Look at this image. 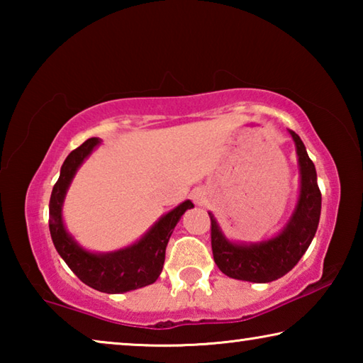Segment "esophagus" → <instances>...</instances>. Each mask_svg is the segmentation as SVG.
Masks as SVG:
<instances>
[{
  "label": "esophagus",
  "mask_w": 363,
  "mask_h": 363,
  "mask_svg": "<svg viewBox=\"0 0 363 363\" xmlns=\"http://www.w3.org/2000/svg\"><path fill=\"white\" fill-rule=\"evenodd\" d=\"M192 199H194V201H195L196 205H203L205 201H206L205 192H203V190H200V189L194 190V192H192Z\"/></svg>",
  "instance_id": "34e87169"
}]
</instances>
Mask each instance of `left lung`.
Masks as SVG:
<instances>
[{
  "mask_svg": "<svg viewBox=\"0 0 363 363\" xmlns=\"http://www.w3.org/2000/svg\"><path fill=\"white\" fill-rule=\"evenodd\" d=\"M290 134L296 145L301 187L291 218L279 235L257 243H233L227 240L213 213H208L214 262L227 277L253 284H269L284 277L296 266L315 235L322 210L315 167L301 138L294 131Z\"/></svg>",
  "mask_w": 363,
  "mask_h": 363,
  "instance_id": "obj_1",
  "label": "left lung"
}]
</instances>
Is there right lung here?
<instances>
[{
  "mask_svg": "<svg viewBox=\"0 0 363 363\" xmlns=\"http://www.w3.org/2000/svg\"><path fill=\"white\" fill-rule=\"evenodd\" d=\"M99 144V139L91 138L65 158L49 200V232L57 253L83 284L102 293H126L150 285L160 277L171 233L182 214L194 208V203L190 200L182 201L160 218L140 240L126 248L110 253H91L79 247L65 229L62 205L77 169Z\"/></svg>",
  "mask_w": 363,
  "mask_h": 363,
  "instance_id": "obj_1",
  "label": "right lung"
}]
</instances>
